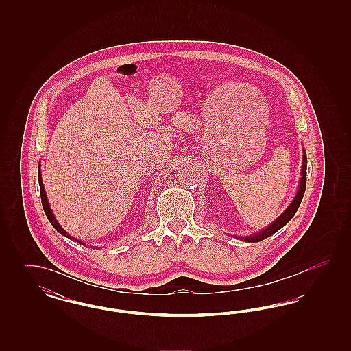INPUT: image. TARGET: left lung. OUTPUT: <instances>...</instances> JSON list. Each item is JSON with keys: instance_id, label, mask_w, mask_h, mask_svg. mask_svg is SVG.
<instances>
[{"instance_id": "1", "label": "left lung", "mask_w": 351, "mask_h": 351, "mask_svg": "<svg viewBox=\"0 0 351 351\" xmlns=\"http://www.w3.org/2000/svg\"><path fill=\"white\" fill-rule=\"evenodd\" d=\"M302 165H301V178L300 183H299V188H298V192L293 197V200L291 201V204L287 206V209L284 210L283 213L276 218L275 221H272L268 226H266L265 229L256 232V233L250 234V235H239L235 238L237 239H241V241H245V242H259V241H263L268 238L269 235L276 233L278 230H280L283 228L284 225H287L292 217L295 216V213L298 212L299 206H300L301 200L304 197V193H305V188H306V154L305 150L302 149Z\"/></svg>"}]
</instances>
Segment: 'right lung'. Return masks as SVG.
I'll return each mask as SVG.
<instances>
[{"instance_id": "right-lung-1", "label": "right lung", "mask_w": 351, "mask_h": 351, "mask_svg": "<svg viewBox=\"0 0 351 351\" xmlns=\"http://www.w3.org/2000/svg\"><path fill=\"white\" fill-rule=\"evenodd\" d=\"M38 180H39V188H40V199H42V205H43V210H45V213H46V216L49 218V221L51 222V225L59 232V233L62 234V235H64V237H67L69 239H72V241H75V242H77V243H80V245H85L84 242H82L80 239H77V238H75V237H72L71 234L67 233L63 228H62V225L58 222V219L55 218L53 216V213H52V209H51L50 202H49V199H47V195H46V191H45V185H43V182H42V172H40V165L38 166ZM93 247V246H92Z\"/></svg>"}]
</instances>
